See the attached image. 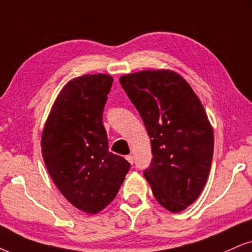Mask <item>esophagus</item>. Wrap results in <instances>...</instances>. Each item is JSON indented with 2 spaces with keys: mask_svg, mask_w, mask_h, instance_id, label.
I'll list each match as a JSON object with an SVG mask.
<instances>
[{
  "mask_svg": "<svg viewBox=\"0 0 252 252\" xmlns=\"http://www.w3.org/2000/svg\"><path fill=\"white\" fill-rule=\"evenodd\" d=\"M126 160L128 161V162L131 164H133V162H134V157H133V155H127Z\"/></svg>",
  "mask_w": 252,
  "mask_h": 252,
  "instance_id": "esophagus-1",
  "label": "esophagus"
}]
</instances>
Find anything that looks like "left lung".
Here are the masks:
<instances>
[{
  "label": "left lung",
  "instance_id": "1",
  "mask_svg": "<svg viewBox=\"0 0 252 252\" xmlns=\"http://www.w3.org/2000/svg\"><path fill=\"white\" fill-rule=\"evenodd\" d=\"M151 138L144 176L163 208L180 213L203 190L212 166L214 132L203 105L183 77L145 70L120 77Z\"/></svg>",
  "mask_w": 252,
  "mask_h": 252
}]
</instances>
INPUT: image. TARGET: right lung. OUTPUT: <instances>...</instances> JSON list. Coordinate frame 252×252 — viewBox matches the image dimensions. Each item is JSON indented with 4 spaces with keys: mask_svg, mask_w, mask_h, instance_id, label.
I'll list each match as a JSON object with an SVG mask.
<instances>
[{
    "mask_svg": "<svg viewBox=\"0 0 252 252\" xmlns=\"http://www.w3.org/2000/svg\"><path fill=\"white\" fill-rule=\"evenodd\" d=\"M113 78L84 74L71 79L52 105L42 133L46 169L63 196L86 214L107 207L131 164L108 151L102 111Z\"/></svg>",
    "mask_w": 252,
    "mask_h": 252,
    "instance_id": "1",
    "label": "right lung"
}]
</instances>
